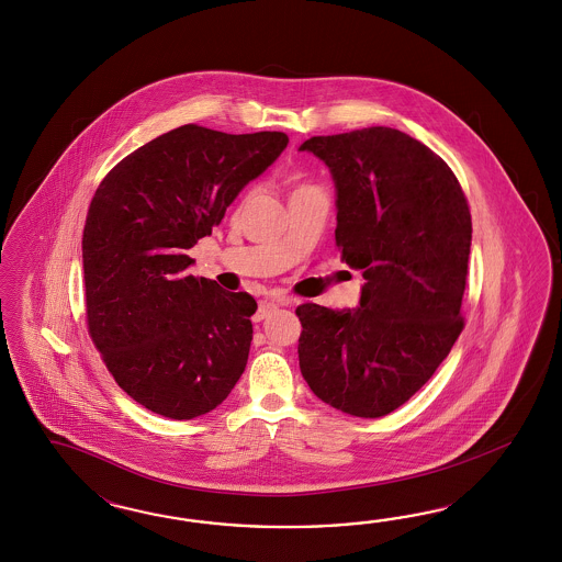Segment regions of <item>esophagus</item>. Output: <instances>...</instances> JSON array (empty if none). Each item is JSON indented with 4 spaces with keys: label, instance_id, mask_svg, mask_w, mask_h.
<instances>
[{
    "label": "esophagus",
    "instance_id": "34e87169",
    "mask_svg": "<svg viewBox=\"0 0 562 562\" xmlns=\"http://www.w3.org/2000/svg\"><path fill=\"white\" fill-rule=\"evenodd\" d=\"M286 305H289V299H278V301H268V303H263V305L259 306V311H257L256 322H261V319L270 317V313L276 311L278 306Z\"/></svg>",
    "mask_w": 562,
    "mask_h": 562
}]
</instances>
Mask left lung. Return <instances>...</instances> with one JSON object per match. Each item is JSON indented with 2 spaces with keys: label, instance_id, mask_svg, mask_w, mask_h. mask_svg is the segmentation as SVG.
I'll return each mask as SVG.
<instances>
[{
  "label": "left lung",
  "instance_id": "1",
  "mask_svg": "<svg viewBox=\"0 0 562 562\" xmlns=\"http://www.w3.org/2000/svg\"><path fill=\"white\" fill-rule=\"evenodd\" d=\"M299 150L331 172L336 245L364 278L357 308H296L301 373L331 408L379 418L406 404L460 338L470 207L441 156L400 130L315 136Z\"/></svg>",
  "mask_w": 562,
  "mask_h": 562
}]
</instances>
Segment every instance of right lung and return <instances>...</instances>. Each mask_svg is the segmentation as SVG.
<instances>
[{"label": "right lung", "instance_id": "right-lung-1", "mask_svg": "<svg viewBox=\"0 0 562 562\" xmlns=\"http://www.w3.org/2000/svg\"><path fill=\"white\" fill-rule=\"evenodd\" d=\"M289 144L282 132L181 125L125 156L82 237L86 322L106 369L154 414L191 420L228 397L254 340L256 299L193 278L188 256Z\"/></svg>", "mask_w": 562, "mask_h": 562}]
</instances>
